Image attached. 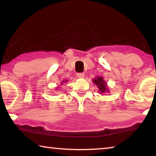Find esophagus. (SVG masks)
Segmentation results:
<instances>
[{"label": "esophagus", "instance_id": "1", "mask_svg": "<svg viewBox=\"0 0 156 156\" xmlns=\"http://www.w3.org/2000/svg\"><path fill=\"white\" fill-rule=\"evenodd\" d=\"M76 76H77V77L79 78H83L84 77V73L83 72H79L76 74Z\"/></svg>", "mask_w": 156, "mask_h": 156}]
</instances>
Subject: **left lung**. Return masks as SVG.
Listing matches in <instances>:
<instances>
[{"label":"left lung","mask_w":156,"mask_h":156,"mask_svg":"<svg viewBox=\"0 0 156 156\" xmlns=\"http://www.w3.org/2000/svg\"><path fill=\"white\" fill-rule=\"evenodd\" d=\"M93 82L97 86L101 92H105L108 91L107 87V83L104 81L103 78L102 77H97L96 79H93Z\"/></svg>","instance_id":"obj_1"}]
</instances>
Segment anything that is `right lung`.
<instances>
[{
  "label": "right lung",
  "instance_id": "obj_1",
  "mask_svg": "<svg viewBox=\"0 0 156 156\" xmlns=\"http://www.w3.org/2000/svg\"><path fill=\"white\" fill-rule=\"evenodd\" d=\"M65 82H67V81H65ZM64 82H62V83H64Z\"/></svg>",
  "mask_w": 156,
  "mask_h": 156
}]
</instances>
